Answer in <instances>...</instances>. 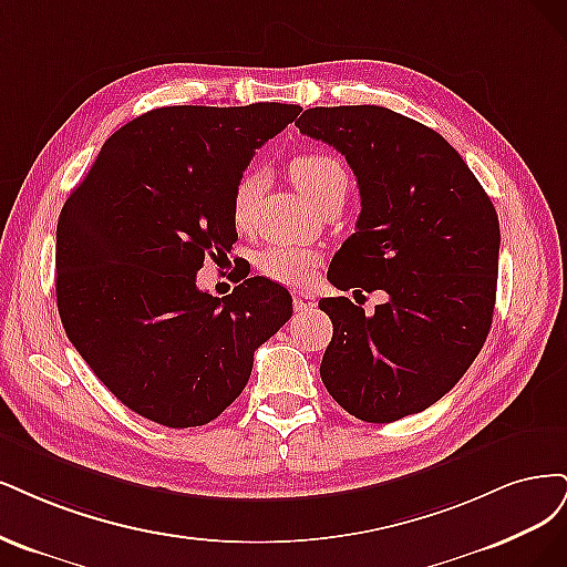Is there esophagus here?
Segmentation results:
<instances>
[{
	"instance_id": "1",
	"label": "esophagus",
	"mask_w": 567,
	"mask_h": 567,
	"mask_svg": "<svg viewBox=\"0 0 567 567\" xmlns=\"http://www.w3.org/2000/svg\"><path fill=\"white\" fill-rule=\"evenodd\" d=\"M295 308L297 310H313L316 299L308 295V291H295Z\"/></svg>"
}]
</instances>
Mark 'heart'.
Listing matches in <instances>:
<instances>
[{
  "mask_svg": "<svg viewBox=\"0 0 567 567\" xmlns=\"http://www.w3.org/2000/svg\"><path fill=\"white\" fill-rule=\"evenodd\" d=\"M289 174L295 178L299 190L316 207L330 190L349 186V172H346L343 162L330 153L320 151H308L297 155L289 162ZM261 188L264 176L259 169H249L240 176V181H237V186L233 190V221L237 228H245L249 224ZM318 261L320 254L316 249L297 245H270L259 254L257 268L270 280L297 287L308 282L310 272H313Z\"/></svg>",
  "mask_w": 567,
  "mask_h": 567,
  "instance_id": "1",
  "label": "heart"
}]
</instances>
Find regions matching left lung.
I'll list each match as a JSON object with an SVG mask.
<instances>
[{
	"mask_svg": "<svg viewBox=\"0 0 567 567\" xmlns=\"http://www.w3.org/2000/svg\"><path fill=\"white\" fill-rule=\"evenodd\" d=\"M297 126L334 145L360 188L355 233L327 280L389 295L372 316L346 297L318 303L334 324L322 383L362 422H398L437 403L483 349L497 297V212L441 134L389 107H308Z\"/></svg>",
	"mask_w": 567,
	"mask_h": 567,
	"instance_id": "obj_1",
	"label": "left lung"
}]
</instances>
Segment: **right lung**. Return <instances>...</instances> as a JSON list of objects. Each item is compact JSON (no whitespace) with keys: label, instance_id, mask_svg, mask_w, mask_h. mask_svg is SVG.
<instances>
[{"label":"right lung","instance_id":"1","mask_svg":"<svg viewBox=\"0 0 567 567\" xmlns=\"http://www.w3.org/2000/svg\"><path fill=\"white\" fill-rule=\"evenodd\" d=\"M299 113L291 103L157 107L107 138L65 199V334L103 386L155 424H209L247 386L254 351L291 318L289 291L268 278L226 299L195 278L237 240L233 190L249 159Z\"/></svg>","mask_w":567,"mask_h":567}]
</instances>
